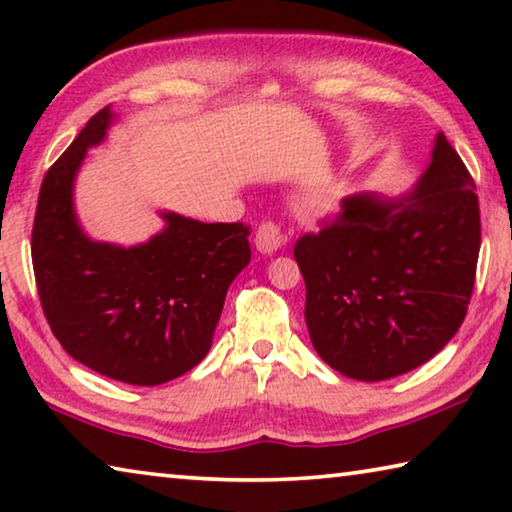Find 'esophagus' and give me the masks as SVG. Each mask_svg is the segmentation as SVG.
<instances>
[{"instance_id":"34e87169","label":"esophagus","mask_w":512,"mask_h":512,"mask_svg":"<svg viewBox=\"0 0 512 512\" xmlns=\"http://www.w3.org/2000/svg\"><path fill=\"white\" fill-rule=\"evenodd\" d=\"M282 241H284V237H282L280 225L273 223V221L262 223L255 232V246H257L259 253H264V255L275 253V250L282 246Z\"/></svg>"}]
</instances>
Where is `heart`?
<instances>
[{"mask_svg": "<svg viewBox=\"0 0 512 512\" xmlns=\"http://www.w3.org/2000/svg\"><path fill=\"white\" fill-rule=\"evenodd\" d=\"M296 207L298 212L309 221L325 219V216H329L336 210V194L332 187H325V185L311 187L298 196Z\"/></svg>", "mask_w": 512, "mask_h": 512, "instance_id": "1", "label": "heart"}]
</instances>
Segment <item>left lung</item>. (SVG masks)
<instances>
[{"instance_id": "8db88e82", "label": "left lung", "mask_w": 512, "mask_h": 512, "mask_svg": "<svg viewBox=\"0 0 512 512\" xmlns=\"http://www.w3.org/2000/svg\"><path fill=\"white\" fill-rule=\"evenodd\" d=\"M470 171L438 133L411 194H357L296 241L307 329L320 359L350 379L404 375L445 348L470 305L481 248Z\"/></svg>"}]
</instances>
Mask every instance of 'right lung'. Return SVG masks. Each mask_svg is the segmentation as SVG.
<instances>
[{"instance_id":"1","label":"right lung","mask_w":512,"mask_h":512,"mask_svg":"<svg viewBox=\"0 0 512 512\" xmlns=\"http://www.w3.org/2000/svg\"><path fill=\"white\" fill-rule=\"evenodd\" d=\"M115 119L99 110L42 180L31 259L47 323L69 357L99 375L158 386L205 359L225 293L250 262L244 223L164 212L160 235L121 248L92 241L74 214V178Z\"/></svg>"}]
</instances>
